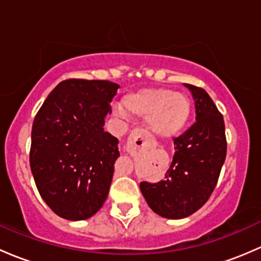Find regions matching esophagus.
I'll list each match as a JSON object with an SVG mask.
<instances>
[{
  "label": "esophagus",
  "instance_id": "esophagus-1",
  "mask_svg": "<svg viewBox=\"0 0 261 261\" xmlns=\"http://www.w3.org/2000/svg\"><path fill=\"white\" fill-rule=\"evenodd\" d=\"M149 143V137L148 134L146 133L143 129H137L132 130L129 137H128V141H127V150L128 153H136L137 150L144 148L147 144Z\"/></svg>",
  "mask_w": 261,
  "mask_h": 261
}]
</instances>
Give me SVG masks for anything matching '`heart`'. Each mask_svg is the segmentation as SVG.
<instances>
[{
	"label": "heart",
	"mask_w": 261,
	"mask_h": 261,
	"mask_svg": "<svg viewBox=\"0 0 261 261\" xmlns=\"http://www.w3.org/2000/svg\"><path fill=\"white\" fill-rule=\"evenodd\" d=\"M124 114L147 118V125L161 138H173L185 130L192 114V103L182 91L165 88H143L124 95Z\"/></svg>",
	"instance_id": "1"
}]
</instances>
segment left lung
<instances>
[{
	"label": "left lung",
	"mask_w": 261,
	"mask_h": 261,
	"mask_svg": "<svg viewBox=\"0 0 261 261\" xmlns=\"http://www.w3.org/2000/svg\"><path fill=\"white\" fill-rule=\"evenodd\" d=\"M186 87L195 99L196 123L174 138L173 161L165 178L139 185L153 212L172 220L190 216L205 205L226 158L224 118L205 90Z\"/></svg>",
	"instance_id": "1"
}]
</instances>
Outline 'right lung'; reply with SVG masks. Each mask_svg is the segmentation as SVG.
<instances>
[{"label": "right lung", "instance_id": "add662e5", "mask_svg": "<svg viewBox=\"0 0 261 261\" xmlns=\"http://www.w3.org/2000/svg\"><path fill=\"white\" fill-rule=\"evenodd\" d=\"M118 89L108 80H64L35 117L32 176L42 200L63 219H89L108 197L119 141L104 124Z\"/></svg>", "mask_w": 261, "mask_h": 261}]
</instances>
